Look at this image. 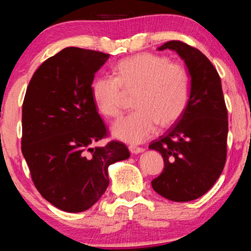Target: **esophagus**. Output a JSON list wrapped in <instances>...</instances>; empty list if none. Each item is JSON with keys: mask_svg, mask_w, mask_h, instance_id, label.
<instances>
[{"mask_svg": "<svg viewBox=\"0 0 251 251\" xmlns=\"http://www.w3.org/2000/svg\"><path fill=\"white\" fill-rule=\"evenodd\" d=\"M129 151L132 154H138V153L144 152V149H143V147H138V146H135V145H130L129 146Z\"/></svg>", "mask_w": 251, "mask_h": 251, "instance_id": "34e87169", "label": "esophagus"}]
</instances>
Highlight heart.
Returning <instances> with one entry per match:
<instances>
[{
  "instance_id": "1",
  "label": "heart",
  "mask_w": 251,
  "mask_h": 251,
  "mask_svg": "<svg viewBox=\"0 0 251 251\" xmlns=\"http://www.w3.org/2000/svg\"><path fill=\"white\" fill-rule=\"evenodd\" d=\"M191 92V75L184 64L166 56L139 53L118 63L115 76L105 75L92 82L91 96L102 115L116 118L125 106L126 94H136L131 114L112 126L115 138L126 143L145 142L157 125L168 126L180 119Z\"/></svg>"
}]
</instances>
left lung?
Masks as SVG:
<instances>
[{
  "instance_id": "1",
  "label": "left lung",
  "mask_w": 251,
  "mask_h": 251,
  "mask_svg": "<svg viewBox=\"0 0 251 251\" xmlns=\"http://www.w3.org/2000/svg\"><path fill=\"white\" fill-rule=\"evenodd\" d=\"M176 51L191 75V92L180 119L150 144L161 153L163 171L152 180L153 190L175 202L200 198L221 176L227 153V109L221 77L200 50L169 41L157 48Z\"/></svg>"
}]
</instances>
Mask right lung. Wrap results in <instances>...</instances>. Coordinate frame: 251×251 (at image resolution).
Instances as JSON below:
<instances>
[{
	"label": "right lung",
	"mask_w": 251,
	"mask_h": 251,
	"mask_svg": "<svg viewBox=\"0 0 251 251\" xmlns=\"http://www.w3.org/2000/svg\"><path fill=\"white\" fill-rule=\"evenodd\" d=\"M108 57L65 48L37 68L27 87L22 152L37 191L60 210L91 208L108 186V166L130 156L116 140L94 147L107 130L92 100L91 84Z\"/></svg>",
	"instance_id": "1"
}]
</instances>
